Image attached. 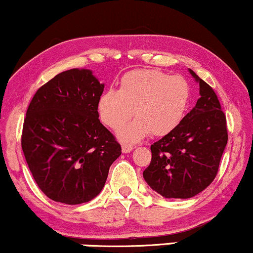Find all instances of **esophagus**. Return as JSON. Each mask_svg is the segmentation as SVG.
I'll list each match as a JSON object with an SVG mask.
<instances>
[{
  "label": "esophagus",
  "instance_id": "obj_1",
  "mask_svg": "<svg viewBox=\"0 0 253 253\" xmlns=\"http://www.w3.org/2000/svg\"><path fill=\"white\" fill-rule=\"evenodd\" d=\"M132 149H133V146L130 145V144H123V145H122V151H123L124 154H129V152L131 151Z\"/></svg>",
  "mask_w": 253,
  "mask_h": 253
}]
</instances>
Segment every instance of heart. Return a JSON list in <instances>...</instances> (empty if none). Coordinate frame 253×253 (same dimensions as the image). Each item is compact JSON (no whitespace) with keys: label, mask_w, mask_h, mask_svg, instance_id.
<instances>
[{"label":"heart","mask_w":253,"mask_h":253,"mask_svg":"<svg viewBox=\"0 0 253 253\" xmlns=\"http://www.w3.org/2000/svg\"><path fill=\"white\" fill-rule=\"evenodd\" d=\"M190 85L182 76L160 70L129 71L121 79L118 90L99 96V120L110 129L120 130L133 115L137 117L120 131L123 142H138L149 133L164 136L183 121L188 110Z\"/></svg>","instance_id":"heart-1"}]
</instances>
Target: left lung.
Wrapping results in <instances>:
<instances>
[{
  "label": "left lung",
  "instance_id": "8db88e82",
  "mask_svg": "<svg viewBox=\"0 0 253 253\" xmlns=\"http://www.w3.org/2000/svg\"><path fill=\"white\" fill-rule=\"evenodd\" d=\"M199 84L195 108L179 126L151 145L143 177L165 198H191L216 177L227 143L226 117L213 89L189 69Z\"/></svg>",
  "mask_w": 253,
  "mask_h": 253
}]
</instances>
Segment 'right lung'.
<instances>
[{"mask_svg":"<svg viewBox=\"0 0 253 253\" xmlns=\"http://www.w3.org/2000/svg\"><path fill=\"white\" fill-rule=\"evenodd\" d=\"M103 89L91 70L70 69L41 86L28 107L22 150L36 184L52 201H91L122 154L98 120Z\"/></svg>","mask_w":253,"mask_h":253,"instance_id":"right-lung-1","label":"right lung"}]
</instances>
